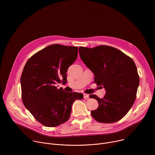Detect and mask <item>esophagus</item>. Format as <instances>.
Instances as JSON below:
<instances>
[{"label": "esophagus", "mask_w": 155, "mask_h": 155, "mask_svg": "<svg viewBox=\"0 0 155 155\" xmlns=\"http://www.w3.org/2000/svg\"><path fill=\"white\" fill-rule=\"evenodd\" d=\"M83 97L84 98V99H87L88 97H89V95H88V94H85V93H84L83 94Z\"/></svg>", "instance_id": "obj_1"}]
</instances>
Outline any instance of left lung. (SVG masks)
Returning a JSON list of instances; mask_svg holds the SVG:
<instances>
[{"label": "left lung", "instance_id": "1", "mask_svg": "<svg viewBox=\"0 0 155 155\" xmlns=\"http://www.w3.org/2000/svg\"><path fill=\"white\" fill-rule=\"evenodd\" d=\"M80 58L94 74V83L106 91L104 98L91 94L99 107L91 112L98 122L112 123L122 119L136 98L139 76L136 65L120 50L107 45L93 48L80 47Z\"/></svg>", "mask_w": 155, "mask_h": 155}]
</instances>
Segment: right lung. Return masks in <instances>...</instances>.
Returning a JSON list of instances; mask_svg holds the SVG:
<instances>
[{
    "instance_id": "add662e5",
    "label": "right lung",
    "mask_w": 155,
    "mask_h": 155,
    "mask_svg": "<svg viewBox=\"0 0 155 155\" xmlns=\"http://www.w3.org/2000/svg\"><path fill=\"white\" fill-rule=\"evenodd\" d=\"M78 56L77 47L54 44L38 51L27 61L21 77L22 101L41 124L55 127L67 121L72 106L83 94L65 92L56 83L67 82L69 66Z\"/></svg>"
}]
</instances>
